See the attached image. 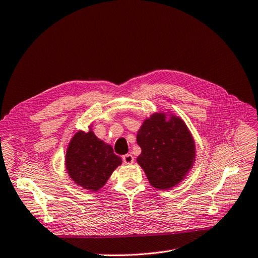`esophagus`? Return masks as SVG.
Listing matches in <instances>:
<instances>
[{"label":"esophagus","instance_id":"34e87169","mask_svg":"<svg viewBox=\"0 0 258 258\" xmlns=\"http://www.w3.org/2000/svg\"><path fill=\"white\" fill-rule=\"evenodd\" d=\"M123 161H124V164H126V165L133 164V163H134V157H133V155H132V154H126V155H124V156H123Z\"/></svg>","mask_w":258,"mask_h":258}]
</instances>
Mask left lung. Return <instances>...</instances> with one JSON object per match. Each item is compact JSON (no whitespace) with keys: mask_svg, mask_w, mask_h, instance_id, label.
I'll use <instances>...</instances> for the list:
<instances>
[{"mask_svg":"<svg viewBox=\"0 0 258 258\" xmlns=\"http://www.w3.org/2000/svg\"><path fill=\"white\" fill-rule=\"evenodd\" d=\"M136 141L139 164L154 188L168 190L180 183L196 160V144L181 117L157 112L144 119Z\"/></svg>","mask_w":258,"mask_h":258,"instance_id":"8db88e82","label":"left lung"}]
</instances>
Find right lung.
Returning a JSON list of instances; mask_svg holds the SVG:
<instances>
[{
	"label": "right lung",
	"mask_w": 258,
	"mask_h": 258,
	"mask_svg": "<svg viewBox=\"0 0 258 258\" xmlns=\"http://www.w3.org/2000/svg\"><path fill=\"white\" fill-rule=\"evenodd\" d=\"M122 164L109 144L98 139L92 131H79L70 140L64 157L66 170L77 185L90 191H99L112 172Z\"/></svg>",
	"instance_id": "right-lung-1"
}]
</instances>
